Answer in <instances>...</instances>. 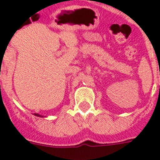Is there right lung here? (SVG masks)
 I'll use <instances>...</instances> for the list:
<instances>
[{
    "label": "right lung",
    "instance_id": "add662e5",
    "mask_svg": "<svg viewBox=\"0 0 160 160\" xmlns=\"http://www.w3.org/2000/svg\"><path fill=\"white\" fill-rule=\"evenodd\" d=\"M34 114L37 117H43V115H41V114Z\"/></svg>",
    "mask_w": 160,
    "mask_h": 160
}]
</instances>
